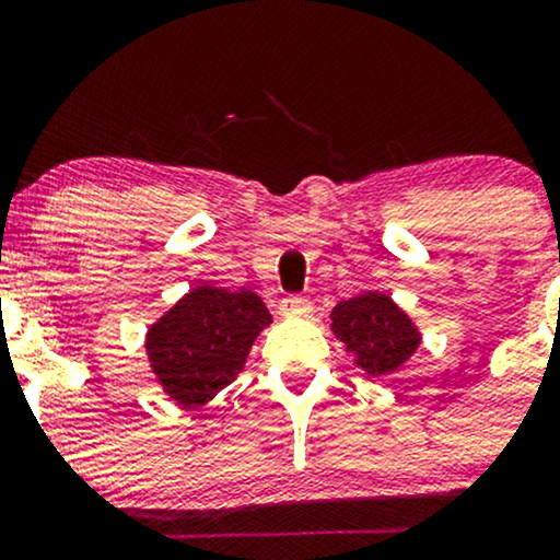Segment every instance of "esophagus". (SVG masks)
I'll list each match as a JSON object with an SVG mask.
<instances>
[{"label":"esophagus","instance_id":"34e87169","mask_svg":"<svg viewBox=\"0 0 560 560\" xmlns=\"http://www.w3.org/2000/svg\"><path fill=\"white\" fill-rule=\"evenodd\" d=\"M279 311H281V316H287V318H305L313 313V305L305 298H287L284 302H281Z\"/></svg>","mask_w":560,"mask_h":560}]
</instances>
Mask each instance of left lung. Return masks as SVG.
I'll use <instances>...</instances> for the list:
<instances>
[{"label":"left lung","instance_id":"left-lung-1","mask_svg":"<svg viewBox=\"0 0 560 560\" xmlns=\"http://www.w3.org/2000/svg\"><path fill=\"white\" fill-rule=\"evenodd\" d=\"M329 329L365 376H389L419 352L423 334L387 292L369 289L329 313Z\"/></svg>","mask_w":560,"mask_h":560}]
</instances>
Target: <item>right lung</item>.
<instances>
[{
    "mask_svg": "<svg viewBox=\"0 0 560 560\" xmlns=\"http://www.w3.org/2000/svg\"><path fill=\"white\" fill-rule=\"evenodd\" d=\"M271 324L253 289L197 284L147 326V363L176 408H202L242 374L255 339Z\"/></svg>",
    "mask_w": 560,
    "mask_h": 560,
    "instance_id": "1",
    "label": "right lung"
}]
</instances>
